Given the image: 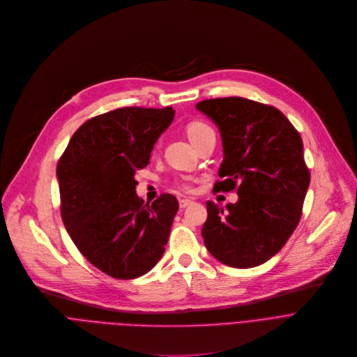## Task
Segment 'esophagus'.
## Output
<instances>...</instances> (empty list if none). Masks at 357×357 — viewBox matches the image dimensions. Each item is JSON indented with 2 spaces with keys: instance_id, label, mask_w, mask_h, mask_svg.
I'll return each instance as SVG.
<instances>
[{
  "instance_id": "obj_1",
  "label": "esophagus",
  "mask_w": 357,
  "mask_h": 357,
  "mask_svg": "<svg viewBox=\"0 0 357 357\" xmlns=\"http://www.w3.org/2000/svg\"><path fill=\"white\" fill-rule=\"evenodd\" d=\"M178 204H180V208H185V206H188L190 204H192V199H190V198H181V199L178 201Z\"/></svg>"
}]
</instances>
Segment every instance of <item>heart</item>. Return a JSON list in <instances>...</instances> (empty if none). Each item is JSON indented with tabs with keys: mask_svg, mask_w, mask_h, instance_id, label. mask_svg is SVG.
Returning <instances> with one entry per match:
<instances>
[{
	"mask_svg": "<svg viewBox=\"0 0 357 357\" xmlns=\"http://www.w3.org/2000/svg\"><path fill=\"white\" fill-rule=\"evenodd\" d=\"M208 130H212V128H211L209 125H206L205 122H201V121L191 122V123L187 126V133H188V137H190L191 142L195 140L198 136H201L202 133H205V132H208ZM177 184H178V187H180L181 190H184V191H188V192L192 191V184H191V181L187 180V178L180 180Z\"/></svg>",
	"mask_w": 357,
	"mask_h": 357,
	"instance_id": "heart-1",
	"label": "heart"
}]
</instances>
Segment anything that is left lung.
I'll return each instance as SVG.
<instances>
[{
	"mask_svg": "<svg viewBox=\"0 0 357 357\" xmlns=\"http://www.w3.org/2000/svg\"><path fill=\"white\" fill-rule=\"evenodd\" d=\"M197 109L217 123L224 162L215 192L236 190L225 208L206 201L202 238L221 263L249 268L263 264L296 231L310 185L303 139L281 111L242 97L212 98Z\"/></svg>",
	"mask_w": 357,
	"mask_h": 357,
	"instance_id": "8db88e82",
	"label": "left lung"
}]
</instances>
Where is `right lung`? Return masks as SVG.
I'll return each instance as SVG.
<instances>
[{
    "label": "right lung",
    "instance_id": "add662e5",
    "mask_svg": "<svg viewBox=\"0 0 357 357\" xmlns=\"http://www.w3.org/2000/svg\"><path fill=\"white\" fill-rule=\"evenodd\" d=\"M174 109L123 107L86 121L57 163L60 213L80 253L102 273L132 280L165 253L178 202L136 195L135 172L148 166Z\"/></svg>",
    "mask_w": 357,
    "mask_h": 357
}]
</instances>
